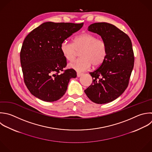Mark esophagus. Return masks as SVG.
Returning a JSON list of instances; mask_svg holds the SVG:
<instances>
[{
  "instance_id": "esophagus-1",
  "label": "esophagus",
  "mask_w": 152,
  "mask_h": 152,
  "mask_svg": "<svg viewBox=\"0 0 152 152\" xmlns=\"http://www.w3.org/2000/svg\"><path fill=\"white\" fill-rule=\"evenodd\" d=\"M77 77H81V76L83 75V73L80 72H77Z\"/></svg>"
}]
</instances>
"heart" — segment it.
<instances>
[{
    "mask_svg": "<svg viewBox=\"0 0 152 152\" xmlns=\"http://www.w3.org/2000/svg\"><path fill=\"white\" fill-rule=\"evenodd\" d=\"M61 51L68 61H73L80 52L81 58L71 62L69 66L78 71L100 66L104 61L107 54L106 42L97 39L95 35L85 33L76 36L73 43L63 41L60 45Z\"/></svg>",
    "mask_w": 152,
    "mask_h": 152,
    "instance_id": "obj_1",
    "label": "heart"
}]
</instances>
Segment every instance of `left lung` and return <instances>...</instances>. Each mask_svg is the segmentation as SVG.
Returning <instances> with one entry per match:
<instances>
[{
    "label": "left lung",
    "mask_w": 152,
    "mask_h": 152,
    "mask_svg": "<svg viewBox=\"0 0 152 152\" xmlns=\"http://www.w3.org/2000/svg\"><path fill=\"white\" fill-rule=\"evenodd\" d=\"M88 30L106 42L107 54L103 64L90 72L93 81L84 92L95 103H107L120 96L128 86L134 62L131 41L126 34L107 23L92 24Z\"/></svg>",
    "instance_id": "obj_1"
}]
</instances>
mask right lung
I'll use <instances>...</instances> for the list:
<instances>
[{
  "instance_id": "1",
  "label": "right lung",
  "mask_w": 152,
  "mask_h": 152,
  "mask_svg": "<svg viewBox=\"0 0 152 152\" xmlns=\"http://www.w3.org/2000/svg\"><path fill=\"white\" fill-rule=\"evenodd\" d=\"M83 26V23L46 22L25 38L20 61L25 84L33 96L51 102L65 94L69 80L75 78L77 72L74 69H64L67 63L60 45Z\"/></svg>"
}]
</instances>
